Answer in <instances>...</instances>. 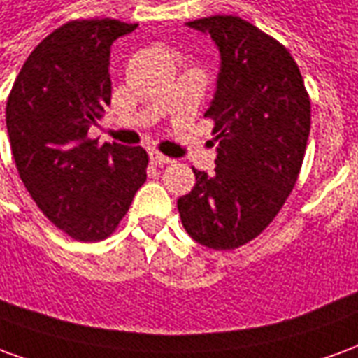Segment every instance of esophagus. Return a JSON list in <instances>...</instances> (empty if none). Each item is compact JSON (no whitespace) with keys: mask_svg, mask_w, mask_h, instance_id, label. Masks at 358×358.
I'll use <instances>...</instances> for the list:
<instances>
[{"mask_svg":"<svg viewBox=\"0 0 358 358\" xmlns=\"http://www.w3.org/2000/svg\"><path fill=\"white\" fill-rule=\"evenodd\" d=\"M149 161H151V164H157V166H163V164L172 163L169 157L161 155L159 151H149Z\"/></svg>","mask_w":358,"mask_h":358,"instance_id":"esophagus-1","label":"esophagus"}]
</instances>
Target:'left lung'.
<instances>
[{
    "mask_svg": "<svg viewBox=\"0 0 358 358\" xmlns=\"http://www.w3.org/2000/svg\"><path fill=\"white\" fill-rule=\"evenodd\" d=\"M220 51L217 94L205 117L217 136L215 174L194 169L178 199L186 232L205 248L245 245L274 220L299 176L310 99L299 66L272 36L232 15L187 22Z\"/></svg>",
    "mask_w": 358,
    "mask_h": 358,
    "instance_id": "1",
    "label": "left lung"
}]
</instances>
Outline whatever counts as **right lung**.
Listing matches in <instances>:
<instances>
[{
  "instance_id": "obj_1",
  "label": "right lung",
  "mask_w": 358,
  "mask_h": 358,
  "mask_svg": "<svg viewBox=\"0 0 358 358\" xmlns=\"http://www.w3.org/2000/svg\"><path fill=\"white\" fill-rule=\"evenodd\" d=\"M138 24L71 20L36 45L7 97V132L30 197L76 241L117 230L148 178L143 148L88 136L110 103L113 42Z\"/></svg>"
}]
</instances>
